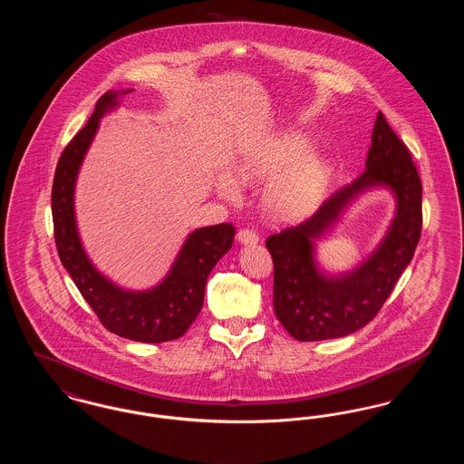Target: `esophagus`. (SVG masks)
<instances>
[{
    "instance_id": "esophagus-1",
    "label": "esophagus",
    "mask_w": 464,
    "mask_h": 464,
    "mask_svg": "<svg viewBox=\"0 0 464 464\" xmlns=\"http://www.w3.org/2000/svg\"><path fill=\"white\" fill-rule=\"evenodd\" d=\"M237 238H238V242L243 243V245H248V243H257L259 242V235L254 231V229H240L238 233H237Z\"/></svg>"
}]
</instances>
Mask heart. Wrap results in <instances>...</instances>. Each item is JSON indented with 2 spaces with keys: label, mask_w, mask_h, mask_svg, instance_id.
Masks as SVG:
<instances>
[{
  "label": "heart",
  "mask_w": 464,
  "mask_h": 464,
  "mask_svg": "<svg viewBox=\"0 0 464 464\" xmlns=\"http://www.w3.org/2000/svg\"><path fill=\"white\" fill-rule=\"evenodd\" d=\"M308 150L301 139L273 142L245 156L238 165V177L242 180L276 177L266 195L267 208L280 218L297 216L318 198L325 182V165L314 156H306ZM218 188L224 197H237L240 180L224 172Z\"/></svg>",
  "instance_id": "b5f03b06"
}]
</instances>
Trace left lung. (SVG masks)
<instances>
[{
    "instance_id": "left-lung-1",
    "label": "left lung",
    "mask_w": 464,
    "mask_h": 464,
    "mask_svg": "<svg viewBox=\"0 0 464 464\" xmlns=\"http://www.w3.org/2000/svg\"><path fill=\"white\" fill-rule=\"evenodd\" d=\"M365 167L362 176L332 193L306 221L266 240L275 267L273 308L297 341L343 337L367 325L414 257L422 226V186L411 151L382 112L375 120ZM379 185L392 188L398 199V212L385 240L353 272L325 276L314 261L312 242L360 192Z\"/></svg>"
}]
</instances>
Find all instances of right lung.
I'll list each match as a JSON object with an SVG mask.
<instances>
[{"mask_svg": "<svg viewBox=\"0 0 464 464\" xmlns=\"http://www.w3.org/2000/svg\"><path fill=\"white\" fill-rule=\"evenodd\" d=\"M130 92H106L97 101L87 125L72 137L59 158L52 186L53 233L61 263L108 331L137 343H165L179 339L197 320L207 278L231 248L235 227L224 222L193 231L163 282L148 290H123L90 263L76 227L74 184L99 120L118 106L120 95Z\"/></svg>", "mask_w": 464, "mask_h": 464, "instance_id": "1", "label": "right lung"}]
</instances>
